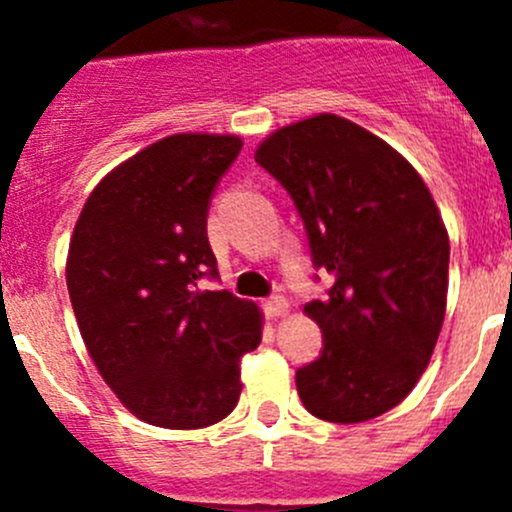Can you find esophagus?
<instances>
[{
	"label": "esophagus",
	"mask_w": 512,
	"mask_h": 512,
	"mask_svg": "<svg viewBox=\"0 0 512 512\" xmlns=\"http://www.w3.org/2000/svg\"><path fill=\"white\" fill-rule=\"evenodd\" d=\"M262 307H265V314L270 319L285 317V314L289 312V302L285 297H270L265 304H262Z\"/></svg>",
	"instance_id": "1"
}]
</instances>
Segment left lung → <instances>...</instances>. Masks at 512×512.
Wrapping results in <instances>:
<instances>
[{
  "label": "left lung",
  "instance_id": "left-lung-1",
  "mask_svg": "<svg viewBox=\"0 0 512 512\" xmlns=\"http://www.w3.org/2000/svg\"><path fill=\"white\" fill-rule=\"evenodd\" d=\"M255 160L307 227L314 265L334 277L304 304L324 352L297 371L304 409L361 423L409 396L446 317L448 232L426 183L399 151L334 113L277 128Z\"/></svg>",
  "mask_w": 512,
  "mask_h": 512
}]
</instances>
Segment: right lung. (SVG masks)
<instances>
[{
  "instance_id": "right-lung-1",
  "label": "right lung",
  "mask_w": 512,
  "mask_h": 512,
  "mask_svg": "<svg viewBox=\"0 0 512 512\" xmlns=\"http://www.w3.org/2000/svg\"><path fill=\"white\" fill-rule=\"evenodd\" d=\"M237 136L175 133L123 160L91 190L66 257V287L91 361L141 421L213 426L240 399V359L262 342V312L227 289L208 208L240 153Z\"/></svg>"
}]
</instances>
